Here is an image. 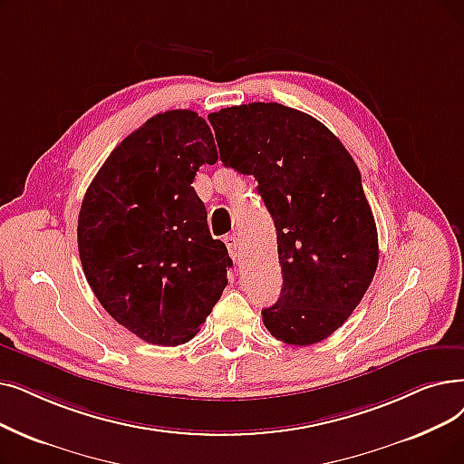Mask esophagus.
<instances>
[{"label":"esophagus","instance_id":"obj_1","mask_svg":"<svg viewBox=\"0 0 464 464\" xmlns=\"http://www.w3.org/2000/svg\"><path fill=\"white\" fill-rule=\"evenodd\" d=\"M224 243H226V246H227V250H229V256H231L233 259H237V257H238V238H237L235 235H227V237L224 238Z\"/></svg>","mask_w":464,"mask_h":464}]
</instances>
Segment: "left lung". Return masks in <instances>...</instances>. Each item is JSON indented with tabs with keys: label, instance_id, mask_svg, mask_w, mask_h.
<instances>
[{
	"label": "left lung",
	"instance_id": "left-lung-1",
	"mask_svg": "<svg viewBox=\"0 0 464 464\" xmlns=\"http://www.w3.org/2000/svg\"><path fill=\"white\" fill-rule=\"evenodd\" d=\"M208 121L221 163L257 179L276 227L282 290L264 324L288 345L318 343L343 326L377 269L360 170L326 125L288 106H231Z\"/></svg>",
	"mask_w": 464,
	"mask_h": 464
}]
</instances>
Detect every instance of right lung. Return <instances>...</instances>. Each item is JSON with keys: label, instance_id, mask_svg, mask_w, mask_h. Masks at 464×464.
<instances>
[{"label": "right lung", "instance_id": "add662e5", "mask_svg": "<svg viewBox=\"0 0 464 464\" xmlns=\"http://www.w3.org/2000/svg\"><path fill=\"white\" fill-rule=\"evenodd\" d=\"M216 160L203 117L157 113L110 153L79 210L89 286L113 320L151 345L188 343L227 286L233 261L191 186L198 167Z\"/></svg>", "mask_w": 464, "mask_h": 464}]
</instances>
